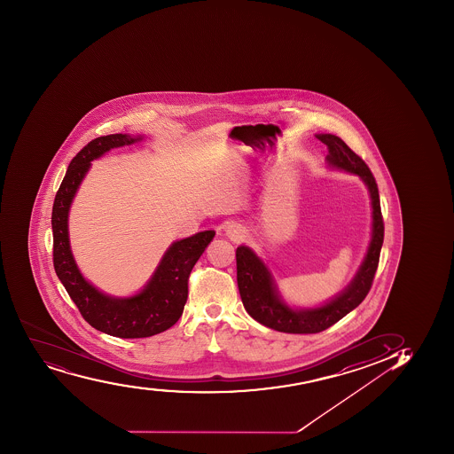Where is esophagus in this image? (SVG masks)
<instances>
[{"mask_svg":"<svg viewBox=\"0 0 454 454\" xmlns=\"http://www.w3.org/2000/svg\"><path fill=\"white\" fill-rule=\"evenodd\" d=\"M228 235H230L231 239H235V241H239L243 237V231L239 230V226H230L228 228Z\"/></svg>","mask_w":454,"mask_h":454,"instance_id":"34e87169","label":"esophagus"}]
</instances>
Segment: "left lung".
<instances>
[{"label":"left lung","mask_w":454,"mask_h":454,"mask_svg":"<svg viewBox=\"0 0 454 454\" xmlns=\"http://www.w3.org/2000/svg\"><path fill=\"white\" fill-rule=\"evenodd\" d=\"M317 137L327 145V161L330 166L355 173L367 184L372 207V243L358 274L355 275L354 281L345 292L321 308L308 310L290 309L278 296L274 279L261 259L248 247L241 246L237 248V281L244 308L257 323L277 332L293 334L324 332L365 299L376 275L385 235L379 189L372 170L363 158L356 155L340 137L334 135H318Z\"/></svg>","instance_id":"obj_1"}]
</instances>
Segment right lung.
Instances as JSON below:
<instances>
[{
    "mask_svg": "<svg viewBox=\"0 0 454 454\" xmlns=\"http://www.w3.org/2000/svg\"><path fill=\"white\" fill-rule=\"evenodd\" d=\"M140 137L109 135L91 140L72 158L67 175L59 186L51 211L53 265L82 318L99 332L121 339L151 337L166 332L182 317L188 299V281L193 265L215 237L204 231L171 244L144 292L129 299H115L98 292L80 274L67 239V211L90 161L109 149L135 144Z\"/></svg>",
    "mask_w": 454,
    "mask_h": 454,
    "instance_id": "obj_1",
    "label": "right lung"
}]
</instances>
